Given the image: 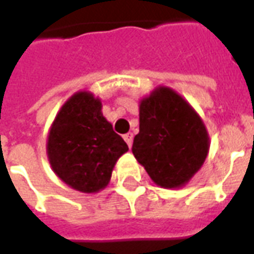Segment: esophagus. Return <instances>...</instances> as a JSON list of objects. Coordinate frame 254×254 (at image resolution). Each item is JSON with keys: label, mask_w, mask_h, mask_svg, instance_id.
Wrapping results in <instances>:
<instances>
[{"label": "esophagus", "mask_w": 254, "mask_h": 254, "mask_svg": "<svg viewBox=\"0 0 254 254\" xmlns=\"http://www.w3.org/2000/svg\"><path fill=\"white\" fill-rule=\"evenodd\" d=\"M124 140L127 141V144L129 147H132L133 143V133H127V134H124Z\"/></svg>", "instance_id": "1"}]
</instances>
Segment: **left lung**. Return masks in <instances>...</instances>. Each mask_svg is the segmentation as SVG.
Wrapping results in <instances>:
<instances>
[{
	"label": "left lung",
	"mask_w": 254,
	"mask_h": 254,
	"mask_svg": "<svg viewBox=\"0 0 254 254\" xmlns=\"http://www.w3.org/2000/svg\"><path fill=\"white\" fill-rule=\"evenodd\" d=\"M208 134L190 106L173 89H156L140 105L132 152L155 184L177 188L194 176L208 154Z\"/></svg>",
	"instance_id": "1"
}]
</instances>
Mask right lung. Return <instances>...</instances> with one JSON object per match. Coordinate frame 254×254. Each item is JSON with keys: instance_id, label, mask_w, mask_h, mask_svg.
I'll return each mask as SVG.
<instances>
[{"instance_id": "right-lung-1", "label": "right lung", "mask_w": 254, "mask_h": 254, "mask_svg": "<svg viewBox=\"0 0 254 254\" xmlns=\"http://www.w3.org/2000/svg\"><path fill=\"white\" fill-rule=\"evenodd\" d=\"M100 110L99 99L77 92L63 106L49 133L47 155L53 170L66 185L84 193L103 189L117 159L129 149Z\"/></svg>"}]
</instances>
